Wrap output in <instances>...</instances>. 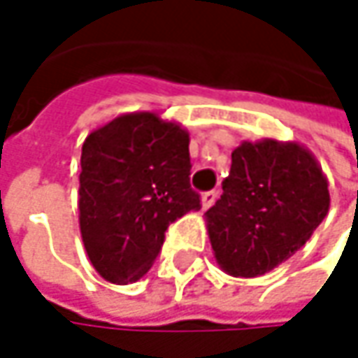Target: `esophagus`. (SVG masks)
Segmentation results:
<instances>
[{
  "instance_id": "1",
  "label": "esophagus",
  "mask_w": 358,
  "mask_h": 358,
  "mask_svg": "<svg viewBox=\"0 0 358 358\" xmlns=\"http://www.w3.org/2000/svg\"><path fill=\"white\" fill-rule=\"evenodd\" d=\"M215 199H217V190H207V192H203V194H201L203 209H209V207L215 203Z\"/></svg>"
}]
</instances>
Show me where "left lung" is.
I'll list each match as a JSON object with an SVG mask.
<instances>
[{"label":"left lung","instance_id":"left-lung-1","mask_svg":"<svg viewBox=\"0 0 358 358\" xmlns=\"http://www.w3.org/2000/svg\"><path fill=\"white\" fill-rule=\"evenodd\" d=\"M222 188L205 213L209 238L217 263L241 278L263 275L292 257L329 209L322 168L294 143H243Z\"/></svg>","mask_w":358,"mask_h":358}]
</instances>
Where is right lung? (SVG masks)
Instances as JSON below:
<instances>
[{"instance_id": "add662e5", "label": "right lung", "mask_w": 358, "mask_h": 358, "mask_svg": "<svg viewBox=\"0 0 358 358\" xmlns=\"http://www.w3.org/2000/svg\"><path fill=\"white\" fill-rule=\"evenodd\" d=\"M80 168L83 243L113 284L147 273L170 224L201 209V194L190 188L188 134L155 113L120 115L91 132Z\"/></svg>"}]
</instances>
